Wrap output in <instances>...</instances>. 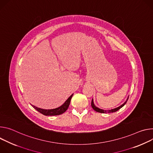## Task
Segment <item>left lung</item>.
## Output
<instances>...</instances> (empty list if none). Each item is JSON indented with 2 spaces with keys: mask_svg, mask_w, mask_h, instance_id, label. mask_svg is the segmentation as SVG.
I'll use <instances>...</instances> for the list:
<instances>
[{
  "mask_svg": "<svg viewBox=\"0 0 153 153\" xmlns=\"http://www.w3.org/2000/svg\"><path fill=\"white\" fill-rule=\"evenodd\" d=\"M128 98L129 97H128V98L126 99L125 102L122 104V105H120V106H118L117 108H114V109H109V110H104V109H100L98 108V107H97L95 105H94V100L92 98V102H91V106H92V108L94 109V110H95L96 112H100V113H111V112H116L118 110H119L120 108H122L127 102V101L128 100Z\"/></svg>",
  "mask_w": 153,
  "mask_h": 153,
  "instance_id": "obj_1",
  "label": "left lung"
}]
</instances>
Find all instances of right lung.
Listing matches in <instances>:
<instances>
[{"label": "right lung", "instance_id": "1", "mask_svg": "<svg viewBox=\"0 0 153 153\" xmlns=\"http://www.w3.org/2000/svg\"><path fill=\"white\" fill-rule=\"evenodd\" d=\"M74 94H72L69 98H67V100L65 101V102L59 107L55 108V109H41L39 108H38L35 106L32 105L31 106L35 108L36 111H38V112H39L40 113L44 115H50V116H52V115H60L63 114L64 112H65L67 109H68L70 103H71V98L73 96Z\"/></svg>", "mask_w": 153, "mask_h": 153}]
</instances>
